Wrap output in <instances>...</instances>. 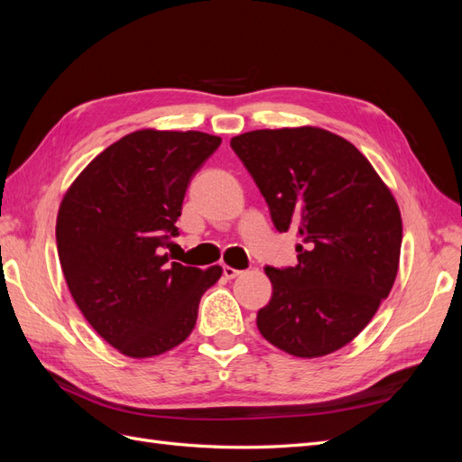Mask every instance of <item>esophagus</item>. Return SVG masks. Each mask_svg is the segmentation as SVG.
Listing matches in <instances>:
<instances>
[{
  "label": "esophagus",
  "instance_id": "34e87169",
  "mask_svg": "<svg viewBox=\"0 0 462 462\" xmlns=\"http://www.w3.org/2000/svg\"><path fill=\"white\" fill-rule=\"evenodd\" d=\"M239 273H241V272L231 268V265H223V275H226V279H235Z\"/></svg>",
  "mask_w": 462,
  "mask_h": 462
}]
</instances>
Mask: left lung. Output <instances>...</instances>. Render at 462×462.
<instances>
[{
    "mask_svg": "<svg viewBox=\"0 0 462 462\" xmlns=\"http://www.w3.org/2000/svg\"><path fill=\"white\" fill-rule=\"evenodd\" d=\"M279 233L297 231L295 268H265L273 292L260 333L316 358L351 343L387 299L399 270L402 221L393 194L345 138L318 127L231 138Z\"/></svg>",
    "mask_w": 462,
    "mask_h": 462,
    "instance_id": "8db88e82",
    "label": "left lung"
}]
</instances>
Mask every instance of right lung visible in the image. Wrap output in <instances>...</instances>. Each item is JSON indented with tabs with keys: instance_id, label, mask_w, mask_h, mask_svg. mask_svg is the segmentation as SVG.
<instances>
[{
	"instance_id": "right-lung-1",
	"label": "right lung",
	"mask_w": 462,
	"mask_h": 462,
	"mask_svg": "<svg viewBox=\"0 0 462 462\" xmlns=\"http://www.w3.org/2000/svg\"><path fill=\"white\" fill-rule=\"evenodd\" d=\"M221 138L136 131L107 146L69 187L55 241L69 291L88 324L119 353L156 356L183 343L204 292L221 277L170 262L185 192Z\"/></svg>"
}]
</instances>
